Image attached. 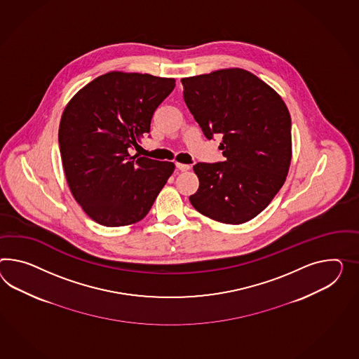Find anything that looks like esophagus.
Here are the masks:
<instances>
[{
  "label": "esophagus",
  "mask_w": 359,
  "mask_h": 359,
  "mask_svg": "<svg viewBox=\"0 0 359 359\" xmlns=\"http://www.w3.org/2000/svg\"><path fill=\"white\" fill-rule=\"evenodd\" d=\"M175 166H177V169H178V170H181V172H186V170H189V169H190V165H187V164H181V163H177Z\"/></svg>",
  "instance_id": "esophagus-1"
}]
</instances>
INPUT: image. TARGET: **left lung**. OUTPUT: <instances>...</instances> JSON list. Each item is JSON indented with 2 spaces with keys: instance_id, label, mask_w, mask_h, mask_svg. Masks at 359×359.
I'll return each instance as SVG.
<instances>
[{
  "instance_id": "obj_1",
  "label": "left lung",
  "mask_w": 359,
  "mask_h": 359,
  "mask_svg": "<svg viewBox=\"0 0 359 359\" xmlns=\"http://www.w3.org/2000/svg\"><path fill=\"white\" fill-rule=\"evenodd\" d=\"M184 99L205 138L222 135L225 161L198 163L194 208L212 220L254 219L285 182L292 160V121L285 102L242 69L181 79Z\"/></svg>"
}]
</instances>
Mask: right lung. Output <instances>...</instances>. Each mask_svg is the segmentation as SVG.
Listing matches in <instances>:
<instances>
[{"label":"right lung","instance_id":"1","mask_svg":"<svg viewBox=\"0 0 359 359\" xmlns=\"http://www.w3.org/2000/svg\"><path fill=\"white\" fill-rule=\"evenodd\" d=\"M175 87L172 78L111 72L66 105L58 130L66 181L100 225L142 220L173 173V163L131 156L130 149L149 133L154 113Z\"/></svg>","mask_w":359,"mask_h":359}]
</instances>
